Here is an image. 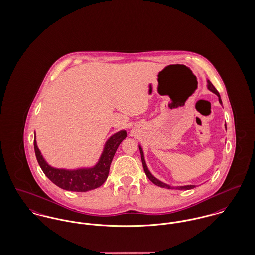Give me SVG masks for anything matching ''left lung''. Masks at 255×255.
Here are the masks:
<instances>
[{"label":"left lung","mask_w":255,"mask_h":255,"mask_svg":"<svg viewBox=\"0 0 255 255\" xmlns=\"http://www.w3.org/2000/svg\"><path fill=\"white\" fill-rule=\"evenodd\" d=\"M208 89L209 90H211L212 92H214L215 94H216L217 96H218V100H219V103L220 104H222V101H221V99H220V95H219V93H218V91L216 90V87L213 85V83L210 81V80H208ZM225 127H226V125H225ZM138 148H139V151H140V157H141V162H142V167H143V170H144V173H145V175L147 176V177L155 184L157 186H160V187H163V188H168V189H171V188H175V187H171L170 185H168V184H166V183H164V182H162V181H160L159 179H157L156 177H154V176L151 175V173L149 172V170L147 169V166H146V164H145V161H144V156H143V151H142V149H141V147L138 145ZM195 187V185H184V186H177L176 187V189H178V190H188V189H192V188H194Z\"/></svg>","instance_id":"left-lung-1"}]
</instances>
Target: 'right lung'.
Masks as SVG:
<instances>
[{
	"mask_svg": "<svg viewBox=\"0 0 255 255\" xmlns=\"http://www.w3.org/2000/svg\"><path fill=\"white\" fill-rule=\"evenodd\" d=\"M126 137L127 133L123 130L113 135L107 140L98 163L92 168H83L78 170L56 169L48 165L38 148L36 134L34 139V147L39 167L41 168L44 175L54 184L65 190L85 192L98 188L106 181L109 176L113 158L117 152L119 144Z\"/></svg>",
	"mask_w": 255,
	"mask_h": 255,
	"instance_id": "1",
	"label": "right lung"
}]
</instances>
